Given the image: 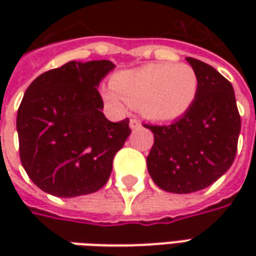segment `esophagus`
Masks as SVG:
<instances>
[{"label": "esophagus", "mask_w": 256, "mask_h": 256, "mask_svg": "<svg viewBox=\"0 0 256 256\" xmlns=\"http://www.w3.org/2000/svg\"><path fill=\"white\" fill-rule=\"evenodd\" d=\"M130 126H131V130H138V128H141V122L136 118H131L130 120Z\"/></svg>", "instance_id": "1"}]
</instances>
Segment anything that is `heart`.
I'll return each instance as SVG.
<instances>
[{
    "mask_svg": "<svg viewBox=\"0 0 256 256\" xmlns=\"http://www.w3.org/2000/svg\"><path fill=\"white\" fill-rule=\"evenodd\" d=\"M111 86L102 91L110 105L122 108L125 102L152 121L170 122L191 110L200 80L191 65L151 62L115 74Z\"/></svg>",
    "mask_w": 256,
    "mask_h": 256,
    "instance_id": "b5f03b06",
    "label": "heart"
}]
</instances>
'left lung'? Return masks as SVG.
Listing matches in <instances>:
<instances>
[{
	"instance_id": "obj_1",
	"label": "left lung",
	"mask_w": 256,
	"mask_h": 256,
	"mask_svg": "<svg viewBox=\"0 0 256 256\" xmlns=\"http://www.w3.org/2000/svg\"><path fill=\"white\" fill-rule=\"evenodd\" d=\"M200 80L191 110L170 125L144 126L154 134L146 166L166 192L191 194L221 178L238 148L241 116L231 82L214 66L188 56Z\"/></svg>"
}]
</instances>
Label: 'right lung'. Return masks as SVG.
Returning a JSON list of instances; mask_svg holds the SVG:
<instances>
[{"label":"right lung","mask_w":256,"mask_h":256,"mask_svg":"<svg viewBox=\"0 0 256 256\" xmlns=\"http://www.w3.org/2000/svg\"><path fill=\"white\" fill-rule=\"evenodd\" d=\"M111 61H70L35 78L16 114L20 158L30 180L46 194L72 198L101 190L131 134L130 120L102 114L98 85Z\"/></svg>","instance_id":"obj_1"}]
</instances>
